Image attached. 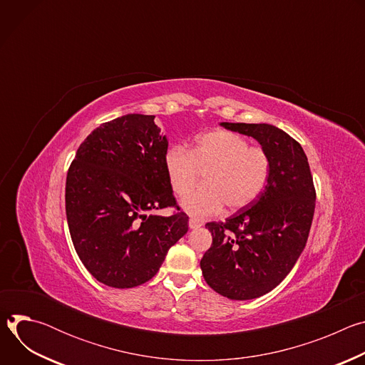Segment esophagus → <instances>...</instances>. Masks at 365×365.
Masks as SVG:
<instances>
[{
  "instance_id": "1",
  "label": "esophagus",
  "mask_w": 365,
  "mask_h": 365,
  "mask_svg": "<svg viewBox=\"0 0 365 365\" xmlns=\"http://www.w3.org/2000/svg\"><path fill=\"white\" fill-rule=\"evenodd\" d=\"M203 224H202V221H199V220H195V218H190L189 220V228L190 230H195V228H199V227H202Z\"/></svg>"
}]
</instances>
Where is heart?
<instances>
[{
  "label": "heart",
  "mask_w": 365,
  "mask_h": 365,
  "mask_svg": "<svg viewBox=\"0 0 365 365\" xmlns=\"http://www.w3.org/2000/svg\"><path fill=\"white\" fill-rule=\"evenodd\" d=\"M163 168L178 196L187 193L198 172H204V185L180 202L183 211L196 218L218 214L225 203L234 211L247 206L264 190L270 178L266 150L227 130L197 135L190 150L182 144L169 145Z\"/></svg>",
  "instance_id": "heart-1"
}]
</instances>
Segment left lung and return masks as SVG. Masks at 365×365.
I'll return each mask as SVG.
<instances>
[{
    "instance_id": "8db88e82",
    "label": "left lung",
    "mask_w": 365,
    "mask_h": 365,
    "mask_svg": "<svg viewBox=\"0 0 365 365\" xmlns=\"http://www.w3.org/2000/svg\"><path fill=\"white\" fill-rule=\"evenodd\" d=\"M255 138L270 158V178L257 199L227 218L207 222L212 245L202 259L205 282L232 300L269 293L290 273L314 220L317 192L302 145L270 124L221 123Z\"/></svg>"
}]
</instances>
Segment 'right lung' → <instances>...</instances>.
<instances>
[{
  "label": "right lung",
  "mask_w": 365,
  "mask_h": 365,
  "mask_svg": "<svg viewBox=\"0 0 365 365\" xmlns=\"http://www.w3.org/2000/svg\"><path fill=\"white\" fill-rule=\"evenodd\" d=\"M166 135L154 115L127 114L95 128L66 176V218L73 247L101 283L130 289L159 272L169 248L187 232L169 185ZM173 205L170 217L147 212Z\"/></svg>",
  "instance_id": "add662e5"
}]
</instances>
